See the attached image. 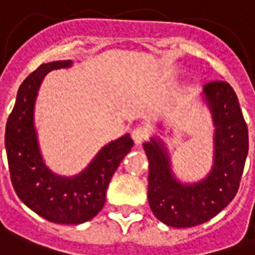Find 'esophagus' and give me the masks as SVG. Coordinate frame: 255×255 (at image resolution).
<instances>
[{"mask_svg":"<svg viewBox=\"0 0 255 255\" xmlns=\"http://www.w3.org/2000/svg\"><path fill=\"white\" fill-rule=\"evenodd\" d=\"M132 139L135 141V144H141L144 140L148 137V131L147 128L144 127H136L133 131H132Z\"/></svg>","mask_w":255,"mask_h":255,"instance_id":"34e87169","label":"esophagus"}]
</instances>
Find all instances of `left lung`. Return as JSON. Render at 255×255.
<instances>
[{"instance_id":"left-lung-1","label":"left lung","mask_w":255,"mask_h":255,"mask_svg":"<svg viewBox=\"0 0 255 255\" xmlns=\"http://www.w3.org/2000/svg\"><path fill=\"white\" fill-rule=\"evenodd\" d=\"M201 100L214 126L213 165L202 180L182 182L176 177L169 151L159 136L143 144L149 163L148 202L155 217L172 228L204 224L229 205L240 188L249 151L248 126L232 86L208 83Z\"/></svg>"}]
</instances>
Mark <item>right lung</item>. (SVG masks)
<instances>
[{
    "label": "right lung",
    "mask_w": 255,
    "mask_h": 255,
    "mask_svg": "<svg viewBox=\"0 0 255 255\" xmlns=\"http://www.w3.org/2000/svg\"><path fill=\"white\" fill-rule=\"evenodd\" d=\"M71 66L73 61H54L30 74L18 88L5 131L10 177L19 200L47 221L65 225L83 224L99 213L111 177L133 147L129 133H126L106 144L74 176H62L46 165L34 120L38 90L47 73Z\"/></svg>",
    "instance_id": "right-lung-1"
}]
</instances>
